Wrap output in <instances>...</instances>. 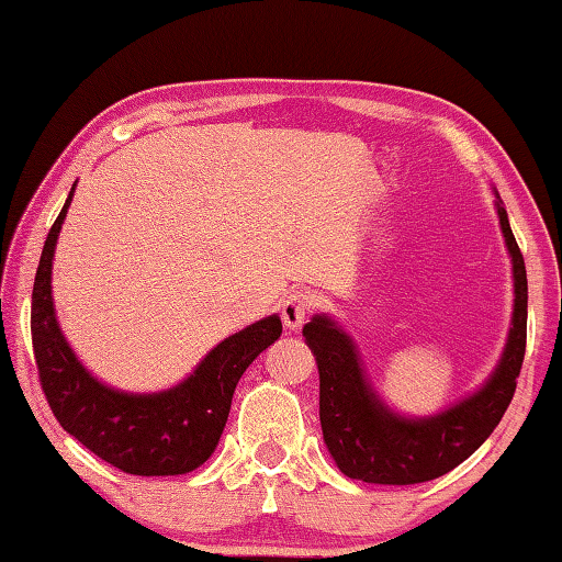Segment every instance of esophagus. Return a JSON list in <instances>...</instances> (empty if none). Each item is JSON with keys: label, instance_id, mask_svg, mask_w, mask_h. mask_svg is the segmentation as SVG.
Masks as SVG:
<instances>
[{"label": "esophagus", "instance_id": "1", "mask_svg": "<svg viewBox=\"0 0 562 562\" xmlns=\"http://www.w3.org/2000/svg\"><path fill=\"white\" fill-rule=\"evenodd\" d=\"M308 312H312V294L306 292H292L288 300L282 302V321H284V328L290 330H300L306 318Z\"/></svg>", "mask_w": 562, "mask_h": 562}]
</instances>
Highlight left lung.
<instances>
[{"instance_id": "left-lung-1", "label": "left lung", "mask_w": 562, "mask_h": 562, "mask_svg": "<svg viewBox=\"0 0 562 562\" xmlns=\"http://www.w3.org/2000/svg\"><path fill=\"white\" fill-rule=\"evenodd\" d=\"M499 229L515 278V308L503 357L471 396L425 417L401 415L381 401L369 381L350 333L326 314L304 326L308 350L318 364V415L324 441L338 469L355 481L413 485L457 469L503 420L515 396L527 350V268L512 234L507 210L495 190Z\"/></svg>"}]
</instances>
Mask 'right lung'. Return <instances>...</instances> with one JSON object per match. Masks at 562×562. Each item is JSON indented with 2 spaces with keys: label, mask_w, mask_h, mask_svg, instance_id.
Here are the masks:
<instances>
[{
  "label": "right lung",
  "mask_w": 562,
  "mask_h": 562,
  "mask_svg": "<svg viewBox=\"0 0 562 562\" xmlns=\"http://www.w3.org/2000/svg\"><path fill=\"white\" fill-rule=\"evenodd\" d=\"M75 186L45 238L31 296L35 364L47 403L67 432L99 459L133 475L195 471L217 449L238 379L282 336L278 314L256 321L212 348L193 374L157 393L117 391L93 376L63 336L53 302V258Z\"/></svg>",
  "instance_id": "obj_1"
}]
</instances>
